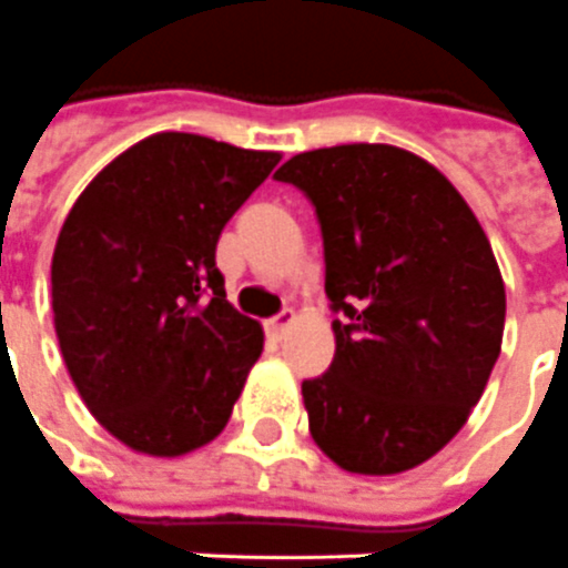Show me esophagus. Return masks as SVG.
I'll return each instance as SVG.
<instances>
[{
  "label": "esophagus",
  "instance_id": "34e87169",
  "mask_svg": "<svg viewBox=\"0 0 568 568\" xmlns=\"http://www.w3.org/2000/svg\"><path fill=\"white\" fill-rule=\"evenodd\" d=\"M293 324V312H281V315H275L265 327H268V333H275V336H284L287 329H291Z\"/></svg>",
  "mask_w": 568,
  "mask_h": 568
}]
</instances>
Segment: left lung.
Here are the masks:
<instances>
[{"mask_svg": "<svg viewBox=\"0 0 568 568\" xmlns=\"http://www.w3.org/2000/svg\"><path fill=\"white\" fill-rule=\"evenodd\" d=\"M275 180L312 201L336 355L303 382L339 468L400 474L440 453L501 352L505 284L486 232L434 164L385 143L300 152Z\"/></svg>", "mask_w": 568, "mask_h": 568, "instance_id": "1", "label": "left lung"}]
</instances>
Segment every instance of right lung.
Segmentation results:
<instances>
[{
    "label": "right lung",
    "instance_id": "right-lung-1",
    "mask_svg": "<svg viewBox=\"0 0 568 568\" xmlns=\"http://www.w3.org/2000/svg\"><path fill=\"white\" fill-rule=\"evenodd\" d=\"M277 152L152 134L100 171L60 229L51 305L63 364L94 419L146 456L226 428L263 327L232 308L216 241Z\"/></svg>",
    "mask_w": 568,
    "mask_h": 568
}]
</instances>
